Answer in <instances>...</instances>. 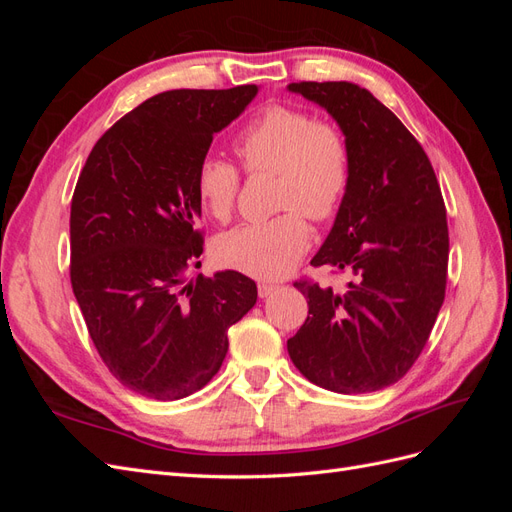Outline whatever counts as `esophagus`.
<instances>
[{
	"label": "esophagus",
	"instance_id": "esophagus-1",
	"mask_svg": "<svg viewBox=\"0 0 512 512\" xmlns=\"http://www.w3.org/2000/svg\"><path fill=\"white\" fill-rule=\"evenodd\" d=\"M280 288L277 284H271V282H262V284H258V294L262 299H267V297H271V294Z\"/></svg>",
	"mask_w": 512,
	"mask_h": 512
}]
</instances>
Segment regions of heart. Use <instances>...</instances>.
I'll return each instance as SVG.
<instances>
[{
  "label": "heart",
  "instance_id": "heart-1",
  "mask_svg": "<svg viewBox=\"0 0 512 512\" xmlns=\"http://www.w3.org/2000/svg\"><path fill=\"white\" fill-rule=\"evenodd\" d=\"M250 173H271L275 207L269 222L245 224L215 241V256L226 267L277 280L307 252L309 226L335 218L350 185V151L331 123L290 106H269L250 121L235 143ZM239 192V170L218 156H205L196 168V194L205 211L228 222Z\"/></svg>",
  "mask_w": 512,
  "mask_h": 512
}]
</instances>
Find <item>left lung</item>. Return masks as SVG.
<instances>
[{"label": "left lung", "mask_w": 512, "mask_h": 512, "mask_svg": "<svg viewBox=\"0 0 512 512\" xmlns=\"http://www.w3.org/2000/svg\"><path fill=\"white\" fill-rule=\"evenodd\" d=\"M322 106L350 151V185L314 267L350 275L346 290L297 282L309 316L288 339L301 374L333 393H374L406 376L444 303L448 226L423 147L371 91L290 83Z\"/></svg>", "instance_id": "1"}]
</instances>
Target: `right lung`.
<instances>
[{"label": "right lung", "mask_w": 512, "mask_h": 512, "mask_svg": "<svg viewBox=\"0 0 512 512\" xmlns=\"http://www.w3.org/2000/svg\"><path fill=\"white\" fill-rule=\"evenodd\" d=\"M256 94L241 85L153 96L104 132L76 183L74 297L106 367L143 397L203 389L222 367L228 329L256 303L254 280L239 271L185 280L203 254L196 168Z\"/></svg>", "instance_id": "right-lung-1"}]
</instances>
